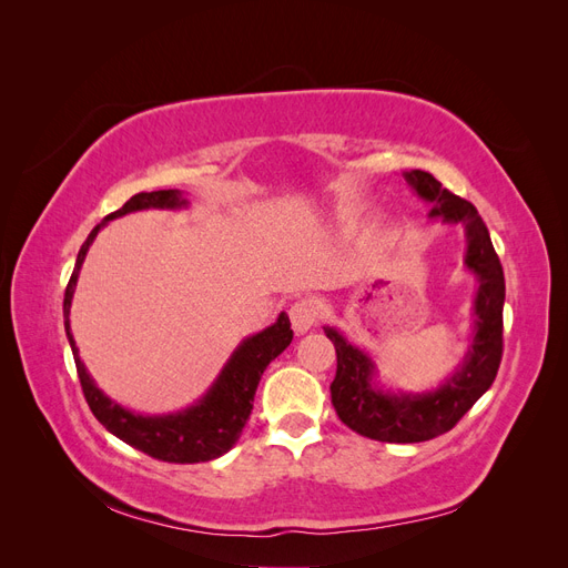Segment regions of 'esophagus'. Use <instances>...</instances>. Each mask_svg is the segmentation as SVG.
Here are the masks:
<instances>
[{
  "label": "esophagus",
  "instance_id": "obj_1",
  "mask_svg": "<svg viewBox=\"0 0 568 568\" xmlns=\"http://www.w3.org/2000/svg\"><path fill=\"white\" fill-rule=\"evenodd\" d=\"M317 317H320L317 303H315V301H311V298L296 301L294 305H291V311H288V320H291V326H294V332H296V334L311 332L313 326L317 324Z\"/></svg>",
  "mask_w": 568,
  "mask_h": 568
}]
</instances>
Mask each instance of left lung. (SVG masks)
Returning a JSON list of instances; mask_svg holds the SVG:
<instances>
[{"instance_id": "left-lung-1", "label": "left lung", "mask_w": 568, "mask_h": 568, "mask_svg": "<svg viewBox=\"0 0 568 568\" xmlns=\"http://www.w3.org/2000/svg\"><path fill=\"white\" fill-rule=\"evenodd\" d=\"M403 178L417 196L432 203L428 217H443L445 225L464 227V267L476 274L478 288L471 346L457 369L434 390L395 393L379 388L372 357L353 346L336 326H324L326 338L336 348V376L332 382L336 415L355 434L382 443H422L450 432L490 388L503 359L505 274L488 227L469 201L448 192L432 173L412 170Z\"/></svg>"}]
</instances>
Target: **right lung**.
<instances>
[{
    "label": "right lung",
    "mask_w": 568,
    "mask_h": 568,
    "mask_svg": "<svg viewBox=\"0 0 568 568\" xmlns=\"http://www.w3.org/2000/svg\"><path fill=\"white\" fill-rule=\"evenodd\" d=\"M186 205L189 201L182 196L180 189H161V192L134 194L123 209L106 215L90 232L88 242L82 244L78 253L75 270L71 274V282H68L65 296H63L65 336H68V343H71L84 400H88L92 415L106 426V432L132 445L134 450H142L149 457L175 462V464L211 462L232 450V445L239 440V436H242V428L248 422V415L253 409V395L257 384H261L263 372L267 369V365L274 357L286 351L291 338H294L288 315L280 313L277 322L270 324L267 329L257 332L239 343L236 351L230 355L227 365L217 374L213 386L205 390L194 405L173 412V415H136V412L111 400L109 395L94 384L88 367H84V363L80 359L68 315H71V303H73L78 274L84 263V255H88L99 230L104 227L106 222L134 211H149V209L180 211V209H186Z\"/></svg>",
    "instance_id": "1"
}]
</instances>
